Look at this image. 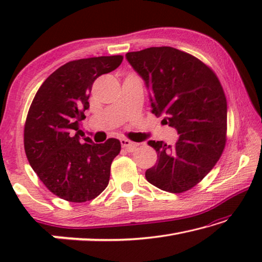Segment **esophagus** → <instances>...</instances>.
Segmentation results:
<instances>
[{
  "instance_id": "34e87169",
  "label": "esophagus",
  "mask_w": 262,
  "mask_h": 262,
  "mask_svg": "<svg viewBox=\"0 0 262 262\" xmlns=\"http://www.w3.org/2000/svg\"><path fill=\"white\" fill-rule=\"evenodd\" d=\"M121 145L127 150V151H133V150L137 147V143L127 140V139H121Z\"/></svg>"
}]
</instances>
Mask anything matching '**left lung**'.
I'll return each mask as SVG.
<instances>
[{
    "instance_id": "obj_1",
    "label": "left lung",
    "mask_w": 262,
    "mask_h": 262,
    "mask_svg": "<svg viewBox=\"0 0 262 262\" xmlns=\"http://www.w3.org/2000/svg\"><path fill=\"white\" fill-rule=\"evenodd\" d=\"M126 59L149 90L151 112L176 128L174 145L149 141L157 162L145 178L170 193L188 190L219 161L227 135V99L219 78L196 57L173 47L129 52Z\"/></svg>"
}]
</instances>
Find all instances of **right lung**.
I'll use <instances>...</instances> for the list:
<instances>
[{"instance_id":"add662e5","label":"right lung","mask_w":262,"mask_h":262,"mask_svg":"<svg viewBox=\"0 0 262 262\" xmlns=\"http://www.w3.org/2000/svg\"><path fill=\"white\" fill-rule=\"evenodd\" d=\"M121 62V55L68 62L47 77L30 106L24 128L26 157L43 185L63 200L90 201L107 187L120 141L94 143L79 127L90 106L92 84Z\"/></svg>"}]
</instances>
